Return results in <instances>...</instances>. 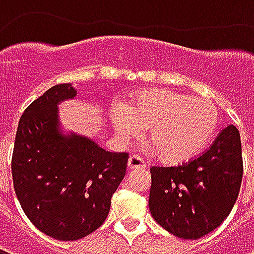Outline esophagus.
<instances>
[{
  "label": "esophagus",
  "instance_id": "34e87169",
  "mask_svg": "<svg viewBox=\"0 0 254 254\" xmlns=\"http://www.w3.org/2000/svg\"><path fill=\"white\" fill-rule=\"evenodd\" d=\"M145 163L136 155H132L127 160V170H144Z\"/></svg>",
  "mask_w": 254,
  "mask_h": 254
}]
</instances>
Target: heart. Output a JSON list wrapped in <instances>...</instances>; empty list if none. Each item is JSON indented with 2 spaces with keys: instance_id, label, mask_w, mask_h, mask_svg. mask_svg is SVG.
Wrapping results in <instances>:
<instances>
[{
  "instance_id": "obj_1",
  "label": "heart",
  "mask_w": 254,
  "mask_h": 254,
  "mask_svg": "<svg viewBox=\"0 0 254 254\" xmlns=\"http://www.w3.org/2000/svg\"><path fill=\"white\" fill-rule=\"evenodd\" d=\"M118 136L136 137L149 129L148 141L159 160L180 165L201 152L219 127V110L211 100L173 89L148 88L111 111Z\"/></svg>"
}]
</instances>
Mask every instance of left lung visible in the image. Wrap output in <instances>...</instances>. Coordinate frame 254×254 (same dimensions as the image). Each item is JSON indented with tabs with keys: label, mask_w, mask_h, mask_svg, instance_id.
I'll use <instances>...</instances> for the list:
<instances>
[{
	"label": "left lung",
	"mask_w": 254,
	"mask_h": 254,
	"mask_svg": "<svg viewBox=\"0 0 254 254\" xmlns=\"http://www.w3.org/2000/svg\"><path fill=\"white\" fill-rule=\"evenodd\" d=\"M241 181L240 132L229 125L197 159L151 169L149 211L166 231L182 240H198L229 216Z\"/></svg>",
	"instance_id": "obj_1"
}]
</instances>
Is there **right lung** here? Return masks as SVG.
<instances>
[{"mask_svg": "<svg viewBox=\"0 0 254 254\" xmlns=\"http://www.w3.org/2000/svg\"><path fill=\"white\" fill-rule=\"evenodd\" d=\"M76 95L70 83L58 84L34 100L20 118L12 156L23 211L36 229L60 241L99 229L127 173V154L63 129L58 106Z\"/></svg>", "mask_w": 254, "mask_h": 254, "instance_id": "add662e5", "label": "right lung"}]
</instances>
